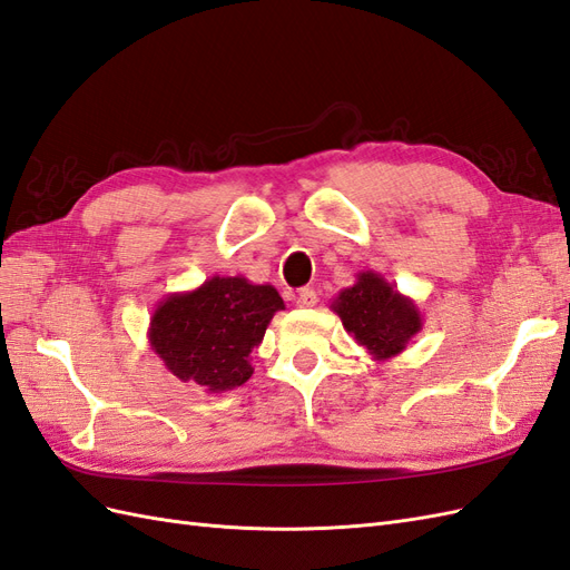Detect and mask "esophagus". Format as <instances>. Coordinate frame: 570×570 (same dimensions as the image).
I'll use <instances>...</instances> for the list:
<instances>
[{"instance_id": "esophagus-1", "label": "esophagus", "mask_w": 570, "mask_h": 570, "mask_svg": "<svg viewBox=\"0 0 570 570\" xmlns=\"http://www.w3.org/2000/svg\"><path fill=\"white\" fill-rule=\"evenodd\" d=\"M298 307H315L317 305V294L313 288H301L298 296H296Z\"/></svg>"}]
</instances>
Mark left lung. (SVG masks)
<instances>
[{"mask_svg": "<svg viewBox=\"0 0 570 570\" xmlns=\"http://www.w3.org/2000/svg\"><path fill=\"white\" fill-rule=\"evenodd\" d=\"M330 307L372 361H389L403 353L422 330V315L415 301L403 296L372 269L357 272L355 284L341 288Z\"/></svg>", "mask_w": 570, "mask_h": 570, "instance_id": "left-lung-1", "label": "left lung"}]
</instances>
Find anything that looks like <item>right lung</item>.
I'll return each instance as SVG.
<instances>
[{
	"label": "right lung",
	"mask_w": 570,
	"mask_h": 570,
	"mask_svg": "<svg viewBox=\"0 0 570 570\" xmlns=\"http://www.w3.org/2000/svg\"><path fill=\"white\" fill-rule=\"evenodd\" d=\"M279 311L284 301L269 284L209 276L198 288L159 301L148 341L178 382L224 394L250 380V353Z\"/></svg>",
	"instance_id": "obj_1"
}]
</instances>
